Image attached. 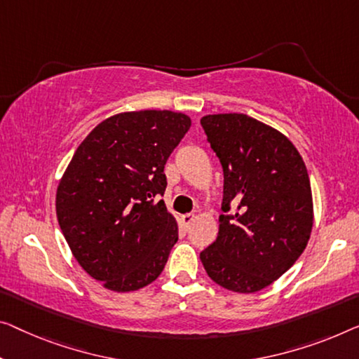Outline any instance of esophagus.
Wrapping results in <instances>:
<instances>
[{
	"label": "esophagus",
	"instance_id": "obj_1",
	"mask_svg": "<svg viewBox=\"0 0 359 359\" xmlns=\"http://www.w3.org/2000/svg\"><path fill=\"white\" fill-rule=\"evenodd\" d=\"M194 219H195V214H184V216H180V222H182V226H184L185 229H189V226L191 222H194Z\"/></svg>",
	"mask_w": 359,
	"mask_h": 359
}]
</instances>
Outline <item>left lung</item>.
Instances as JSON below:
<instances>
[{
	"label": "left lung",
	"mask_w": 359,
	"mask_h": 359,
	"mask_svg": "<svg viewBox=\"0 0 359 359\" xmlns=\"http://www.w3.org/2000/svg\"><path fill=\"white\" fill-rule=\"evenodd\" d=\"M224 170L219 233L200 253L208 276L224 288L255 293L287 272L306 248L313 195L298 149L274 127L247 114L201 117Z\"/></svg>",
	"instance_id": "obj_1"
}]
</instances>
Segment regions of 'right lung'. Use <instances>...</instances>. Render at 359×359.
<instances>
[{
  "instance_id": "right-lung-1",
  "label": "right lung",
  "mask_w": 359,
  "mask_h": 359,
  "mask_svg": "<svg viewBox=\"0 0 359 359\" xmlns=\"http://www.w3.org/2000/svg\"><path fill=\"white\" fill-rule=\"evenodd\" d=\"M191 126L174 111H130L100 122L60 180L56 214L74 258L112 292L158 279L179 240L175 217L154 201L164 165Z\"/></svg>"
}]
</instances>
